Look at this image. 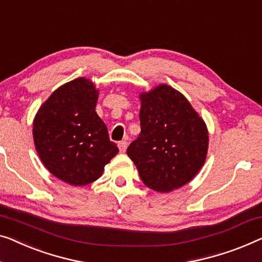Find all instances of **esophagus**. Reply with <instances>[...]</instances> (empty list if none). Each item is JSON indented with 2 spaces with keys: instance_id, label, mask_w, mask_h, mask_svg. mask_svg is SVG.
<instances>
[{
  "instance_id": "obj_1",
  "label": "esophagus",
  "mask_w": 262,
  "mask_h": 262,
  "mask_svg": "<svg viewBox=\"0 0 262 262\" xmlns=\"http://www.w3.org/2000/svg\"><path fill=\"white\" fill-rule=\"evenodd\" d=\"M118 147H119V151L120 152H125V151H126V149H127V142L126 140H122V142H119L118 143Z\"/></svg>"
}]
</instances>
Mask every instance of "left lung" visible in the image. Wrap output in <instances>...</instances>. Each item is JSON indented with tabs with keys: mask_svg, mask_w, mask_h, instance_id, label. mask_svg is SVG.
Returning <instances> with one entry per match:
<instances>
[{
	"mask_svg": "<svg viewBox=\"0 0 262 262\" xmlns=\"http://www.w3.org/2000/svg\"><path fill=\"white\" fill-rule=\"evenodd\" d=\"M140 99V134L127 156L143 183L158 192L187 184L206 162L208 128L191 104L169 85H158Z\"/></svg>",
	"mask_w": 262,
	"mask_h": 262,
	"instance_id": "obj_1",
	"label": "left lung"
}]
</instances>
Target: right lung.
<instances>
[{
  "label": "right lung",
  "mask_w": 262,
  "mask_h": 262,
  "mask_svg": "<svg viewBox=\"0 0 262 262\" xmlns=\"http://www.w3.org/2000/svg\"><path fill=\"white\" fill-rule=\"evenodd\" d=\"M99 91L78 78L51 94L33 123L36 152L48 171L71 185L97 181L119 152L96 112Z\"/></svg>",
  "instance_id": "right-lung-1"
}]
</instances>
